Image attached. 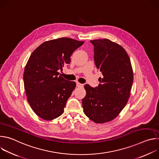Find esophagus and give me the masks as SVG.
Here are the masks:
<instances>
[{
    "label": "esophagus",
    "mask_w": 159,
    "mask_h": 159,
    "mask_svg": "<svg viewBox=\"0 0 159 159\" xmlns=\"http://www.w3.org/2000/svg\"><path fill=\"white\" fill-rule=\"evenodd\" d=\"M77 86L78 87H82L84 86V85L82 84H80V83H79V82H77Z\"/></svg>",
    "instance_id": "esophagus-1"
}]
</instances>
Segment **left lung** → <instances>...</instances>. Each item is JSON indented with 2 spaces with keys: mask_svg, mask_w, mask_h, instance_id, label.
<instances>
[{
  "mask_svg": "<svg viewBox=\"0 0 159 159\" xmlns=\"http://www.w3.org/2000/svg\"><path fill=\"white\" fill-rule=\"evenodd\" d=\"M94 47V61L103 77L97 88L84 85L86 96L82 103L85 115L96 123L116 118L130 96L133 73L126 50L108 39L90 40Z\"/></svg>",
  "mask_w": 159,
  "mask_h": 159,
  "instance_id": "8db88e82",
  "label": "left lung"
}]
</instances>
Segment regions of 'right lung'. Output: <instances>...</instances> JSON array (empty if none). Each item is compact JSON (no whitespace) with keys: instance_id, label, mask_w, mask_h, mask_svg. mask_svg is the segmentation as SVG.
I'll return each mask as SVG.
<instances>
[{"instance_id":"1","label":"right lung","mask_w":159,"mask_h":159,"mask_svg":"<svg viewBox=\"0 0 159 159\" xmlns=\"http://www.w3.org/2000/svg\"><path fill=\"white\" fill-rule=\"evenodd\" d=\"M84 41L61 38L45 41L31 53L24 71L27 100L33 111L44 120L60 115L76 84L65 80L58 70L70 63L72 53Z\"/></svg>"}]
</instances>
